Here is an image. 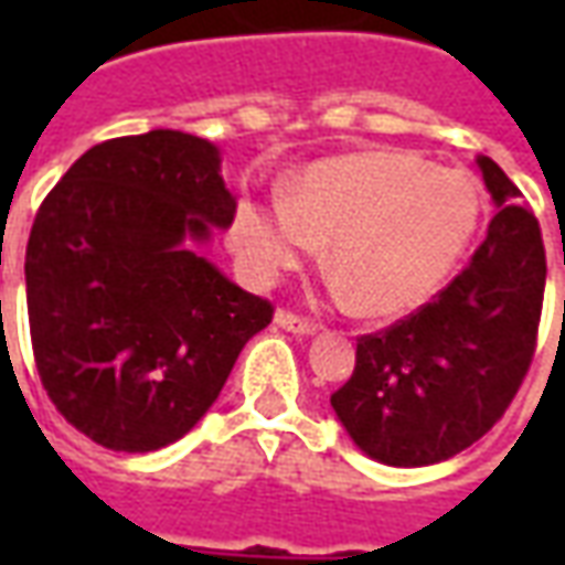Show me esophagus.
Wrapping results in <instances>:
<instances>
[{
	"instance_id": "1",
	"label": "esophagus",
	"mask_w": 565,
	"mask_h": 565,
	"mask_svg": "<svg viewBox=\"0 0 565 565\" xmlns=\"http://www.w3.org/2000/svg\"><path fill=\"white\" fill-rule=\"evenodd\" d=\"M275 323H278L281 330L296 332V335H315V332H318V323H315V320L299 318L294 311H278V315H275Z\"/></svg>"
}]
</instances>
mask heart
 Listing matches in <instances>:
<instances>
[{"instance_id": "b5f03b06", "label": "heart", "mask_w": 565, "mask_h": 565, "mask_svg": "<svg viewBox=\"0 0 565 565\" xmlns=\"http://www.w3.org/2000/svg\"><path fill=\"white\" fill-rule=\"evenodd\" d=\"M481 217L469 174L396 150L308 166L290 196L238 211L235 245L269 281L330 245V269L366 315H399L436 294Z\"/></svg>"}]
</instances>
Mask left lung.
<instances>
[{
	"label": "left lung",
	"mask_w": 565,
	"mask_h": 565,
	"mask_svg": "<svg viewBox=\"0 0 565 565\" xmlns=\"http://www.w3.org/2000/svg\"><path fill=\"white\" fill-rule=\"evenodd\" d=\"M478 169L497 214L469 266L415 315L360 335L354 375L330 396L356 448L387 466H429L469 448L505 415L533 363L542 230L497 162L478 157Z\"/></svg>",
	"instance_id": "obj_1"
}]
</instances>
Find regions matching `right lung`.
<instances>
[{"label":"right lung","mask_w":565,"mask_h":565,"mask_svg":"<svg viewBox=\"0 0 565 565\" xmlns=\"http://www.w3.org/2000/svg\"><path fill=\"white\" fill-rule=\"evenodd\" d=\"M221 150L178 129L103 141L47 193L26 245V311L44 391L96 445L148 454L221 396L271 302L190 242L226 230Z\"/></svg>","instance_id":"1"}]
</instances>
